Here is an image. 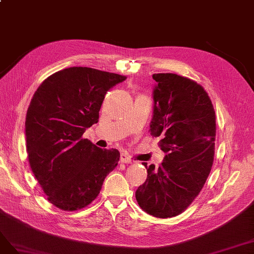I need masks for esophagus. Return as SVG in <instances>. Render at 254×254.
Returning <instances> with one entry per match:
<instances>
[{
    "label": "esophagus",
    "mask_w": 254,
    "mask_h": 254,
    "mask_svg": "<svg viewBox=\"0 0 254 254\" xmlns=\"http://www.w3.org/2000/svg\"><path fill=\"white\" fill-rule=\"evenodd\" d=\"M120 161L122 163H130V162H132V159H130V157L128 156V155H127L126 153H122L120 155Z\"/></svg>",
    "instance_id": "obj_1"
}]
</instances>
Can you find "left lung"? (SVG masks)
Here are the masks:
<instances>
[{"label": "left lung", "instance_id": "1", "mask_svg": "<svg viewBox=\"0 0 254 254\" xmlns=\"http://www.w3.org/2000/svg\"><path fill=\"white\" fill-rule=\"evenodd\" d=\"M150 133L165 152L161 165L143 166L148 177L136 190L140 208L155 217L181 214L198 195L214 157L215 112L203 87L176 73H154Z\"/></svg>", "mask_w": 254, "mask_h": 254}]
</instances>
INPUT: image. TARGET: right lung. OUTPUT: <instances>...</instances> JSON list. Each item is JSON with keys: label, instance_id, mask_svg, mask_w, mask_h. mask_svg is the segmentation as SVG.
I'll return each instance as SVG.
<instances>
[{"label": "right lung", "instance_id": "obj_1", "mask_svg": "<svg viewBox=\"0 0 254 254\" xmlns=\"http://www.w3.org/2000/svg\"><path fill=\"white\" fill-rule=\"evenodd\" d=\"M126 76L91 67H68L46 78L26 114L29 165L47 200L64 211L82 209L100 193L120 153L82 138L97 124L104 96Z\"/></svg>", "mask_w": 254, "mask_h": 254}]
</instances>
